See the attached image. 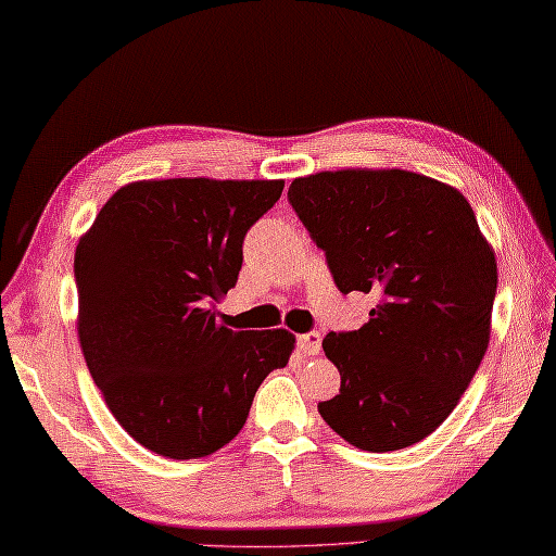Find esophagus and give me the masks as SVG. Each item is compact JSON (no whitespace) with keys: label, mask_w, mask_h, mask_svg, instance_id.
Segmentation results:
<instances>
[{"label":"esophagus","mask_w":556,"mask_h":556,"mask_svg":"<svg viewBox=\"0 0 556 556\" xmlns=\"http://www.w3.org/2000/svg\"><path fill=\"white\" fill-rule=\"evenodd\" d=\"M298 348L302 350L304 355H319V350H321V333L312 331V333L300 336V338H298Z\"/></svg>","instance_id":"34e87169"}]
</instances>
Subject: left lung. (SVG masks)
Masks as SVG:
<instances>
[{"instance_id": "8db88e82", "label": "left lung", "mask_w": 556, "mask_h": 556, "mask_svg": "<svg viewBox=\"0 0 556 556\" xmlns=\"http://www.w3.org/2000/svg\"><path fill=\"white\" fill-rule=\"evenodd\" d=\"M288 199L338 290L374 292L369 321L328 333L341 393L319 403L348 444L387 453L446 420L490 345L496 258L466 197L407 169L345 167L292 179Z\"/></svg>"}]
</instances>
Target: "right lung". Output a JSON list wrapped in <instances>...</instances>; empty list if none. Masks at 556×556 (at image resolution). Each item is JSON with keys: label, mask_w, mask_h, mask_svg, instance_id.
<instances>
[{"label": "right lung", "mask_w": 556, "mask_h": 556, "mask_svg": "<svg viewBox=\"0 0 556 556\" xmlns=\"http://www.w3.org/2000/svg\"><path fill=\"white\" fill-rule=\"evenodd\" d=\"M282 179H141L110 197L78 240V343L131 439L157 456H211L240 434L294 336L235 331L211 309L235 288L247 230Z\"/></svg>", "instance_id": "add662e5"}]
</instances>
